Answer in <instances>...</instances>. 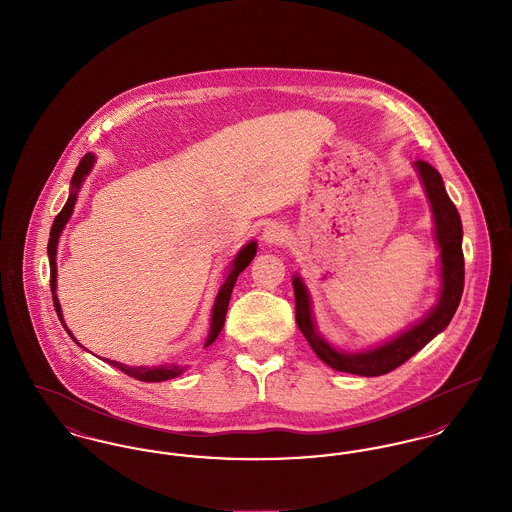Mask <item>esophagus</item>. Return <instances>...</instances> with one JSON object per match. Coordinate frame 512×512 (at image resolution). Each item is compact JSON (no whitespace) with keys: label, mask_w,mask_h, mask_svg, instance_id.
Wrapping results in <instances>:
<instances>
[{"label":"esophagus","mask_w":512,"mask_h":512,"mask_svg":"<svg viewBox=\"0 0 512 512\" xmlns=\"http://www.w3.org/2000/svg\"><path fill=\"white\" fill-rule=\"evenodd\" d=\"M262 239L266 244H283L285 240H287V229H285V225H281V223H268L266 225V229H264V233H262Z\"/></svg>","instance_id":"obj_1"}]
</instances>
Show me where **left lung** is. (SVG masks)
Here are the masks:
<instances>
[{
	"mask_svg": "<svg viewBox=\"0 0 512 512\" xmlns=\"http://www.w3.org/2000/svg\"><path fill=\"white\" fill-rule=\"evenodd\" d=\"M421 178L427 200L431 204L435 240L441 258V291L439 301L419 322L409 326L402 334L382 341L363 351H341L318 332L307 285L299 275H293L295 291V318L297 326L307 338L312 351L328 367L340 373L359 376H380L394 371L419 349H423L450 324L464 291V254H462V221L456 205L444 190L443 176L425 161L413 163Z\"/></svg>",
	"mask_w": 512,
	"mask_h": 512,
	"instance_id": "left-lung-1",
	"label": "left lung"
}]
</instances>
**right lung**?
<instances>
[{"instance_id": "right-lung-1", "label": "right lung", "mask_w": 512, "mask_h": 512, "mask_svg": "<svg viewBox=\"0 0 512 512\" xmlns=\"http://www.w3.org/2000/svg\"><path fill=\"white\" fill-rule=\"evenodd\" d=\"M95 161H97V157H95L93 153H87V155L81 159L79 167L75 169L73 176H71L68 202L64 205V209L56 215L54 225H52V229H50V239H48L50 289H52V301H54V307H56V312H58V316H60L62 324H64V314H62V307H60L58 295H56V287H58V285H56V277H58V268H56L58 242H60L62 231H64V227L68 225L69 217H71V213H73V207H75V202H77L79 190H81V186H83V182H85L87 174H89L91 169H93ZM256 248H258V242H256V240H250L248 244H244V246L240 248L239 252H237V256H235V260H233V264L229 266L227 277H225L223 285L219 287V291H217V295H215V303H213V308H211L209 334H207V338H205L204 347H209L213 341L217 340L219 332L223 330L225 316H227V308H229L231 293H233V287H235V283H237V277H239V273L242 272L250 262H252V258L256 256ZM64 328L68 330V326H66V324H64ZM68 334L71 336V340L75 341V343H79V341L73 338V334H71L69 330ZM81 347H83V345H81ZM104 361H106L108 365L116 367L118 371H122V373H126V375L134 376V378H137V380H143V382H163V380H171V378H176V376L182 375V373L186 371V367H180V365H169V363L159 365V367H128V365L118 363V361H110V359H104Z\"/></svg>"}]
</instances>
